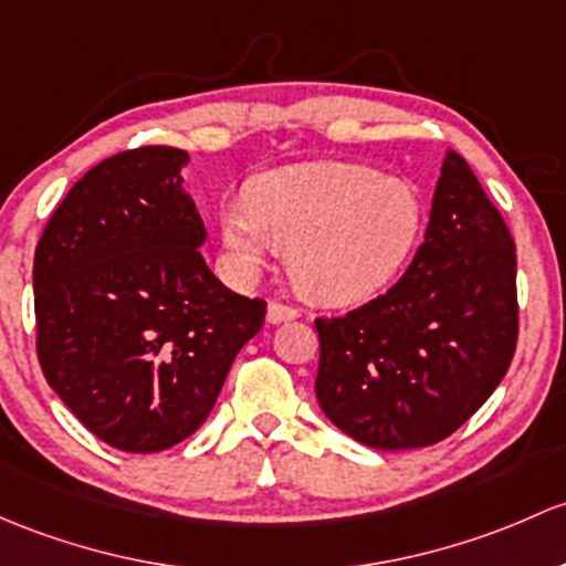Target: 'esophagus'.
Returning a JSON list of instances; mask_svg holds the SVG:
<instances>
[{
	"instance_id": "34e87169",
	"label": "esophagus",
	"mask_w": 566,
	"mask_h": 566,
	"mask_svg": "<svg viewBox=\"0 0 566 566\" xmlns=\"http://www.w3.org/2000/svg\"><path fill=\"white\" fill-rule=\"evenodd\" d=\"M298 317V308L290 306V303H282V301H271L268 303V323H287V319H295Z\"/></svg>"
}]
</instances>
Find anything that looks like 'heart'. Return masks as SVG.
Segmentation results:
<instances>
[{"label":"heart","mask_w":566,"mask_h":566,"mask_svg":"<svg viewBox=\"0 0 566 566\" xmlns=\"http://www.w3.org/2000/svg\"><path fill=\"white\" fill-rule=\"evenodd\" d=\"M423 224L412 184L347 163L273 170L252 198L222 208V235L241 271L279 247L306 298L342 306L377 293L403 265Z\"/></svg>","instance_id":"heart-1"}]
</instances>
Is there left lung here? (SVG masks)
Wrapping results in <instances>:
<instances>
[{
	"label": "left lung",
	"mask_w": 566,
	"mask_h": 566,
	"mask_svg": "<svg viewBox=\"0 0 566 566\" xmlns=\"http://www.w3.org/2000/svg\"><path fill=\"white\" fill-rule=\"evenodd\" d=\"M314 325L319 407L368 448L437 444L483 407L518 344L515 241L461 154H444L423 243L403 276Z\"/></svg>",
	"instance_id": "obj_1"
}]
</instances>
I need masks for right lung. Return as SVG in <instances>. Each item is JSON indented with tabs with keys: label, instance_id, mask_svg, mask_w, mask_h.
<instances>
[{
	"label": "right lung",
	"instance_id": "1",
	"mask_svg": "<svg viewBox=\"0 0 566 566\" xmlns=\"http://www.w3.org/2000/svg\"><path fill=\"white\" fill-rule=\"evenodd\" d=\"M187 151L113 154L67 192L34 249L38 358L97 439L157 453L198 431L265 301L208 271L184 195Z\"/></svg>",
	"mask_w": 566,
	"mask_h": 566
}]
</instances>
